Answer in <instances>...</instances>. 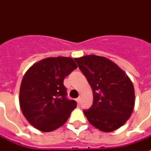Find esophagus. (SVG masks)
<instances>
[{"mask_svg":"<svg viewBox=\"0 0 151 151\" xmlns=\"http://www.w3.org/2000/svg\"><path fill=\"white\" fill-rule=\"evenodd\" d=\"M76 101H77V103H78V105H80V103H81V97H78V98H77V99H76Z\"/></svg>","mask_w":151,"mask_h":151,"instance_id":"esophagus-1","label":"esophagus"}]
</instances>
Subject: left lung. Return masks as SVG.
Instances as JSON below:
<instances>
[{
    "label": "left lung",
    "instance_id": "left-lung-1",
    "mask_svg": "<svg viewBox=\"0 0 151 151\" xmlns=\"http://www.w3.org/2000/svg\"><path fill=\"white\" fill-rule=\"evenodd\" d=\"M93 92L92 106L84 110L91 124L110 132L119 129L133 111L132 82L119 66L105 57L95 55L74 59Z\"/></svg>",
    "mask_w": 151,
    "mask_h": 151
}]
</instances>
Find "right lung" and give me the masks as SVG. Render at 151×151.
<instances>
[{
	"instance_id": "obj_1",
	"label": "right lung",
	"mask_w": 151,
	"mask_h": 151,
	"mask_svg": "<svg viewBox=\"0 0 151 151\" xmlns=\"http://www.w3.org/2000/svg\"><path fill=\"white\" fill-rule=\"evenodd\" d=\"M77 68L70 57H49L33 65L25 73L19 104L24 117L34 128L52 132L66 123L77 103L67 99L63 81Z\"/></svg>"
}]
</instances>
